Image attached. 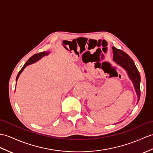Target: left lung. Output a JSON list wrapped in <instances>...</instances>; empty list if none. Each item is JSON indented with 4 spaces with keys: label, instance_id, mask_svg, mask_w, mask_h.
Instances as JSON below:
<instances>
[{
    "label": "left lung",
    "instance_id": "1",
    "mask_svg": "<svg viewBox=\"0 0 153 153\" xmlns=\"http://www.w3.org/2000/svg\"><path fill=\"white\" fill-rule=\"evenodd\" d=\"M113 50V60L116 62L119 65L123 68L127 72L129 79L132 80L134 86L137 96V102L140 98V74L136 67L134 62L130 58L129 56L124 51L117 49L115 47H112Z\"/></svg>",
    "mask_w": 153,
    "mask_h": 153
}]
</instances>
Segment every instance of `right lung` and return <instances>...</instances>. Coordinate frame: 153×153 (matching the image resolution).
<instances>
[{
	"label": "right lung",
	"instance_id": "right-lung-1",
	"mask_svg": "<svg viewBox=\"0 0 153 153\" xmlns=\"http://www.w3.org/2000/svg\"><path fill=\"white\" fill-rule=\"evenodd\" d=\"M49 53H49V52H48H48L44 51V52H42V53H37V54H34V55H33L32 56H31L30 58L28 59V61H27V62H26V64L23 65V68H21V69L20 70V71L19 72V73H18V74H17V78H16V82H17V79H18L19 76L21 73L22 72H23V71L25 69V68H26V67H27V66L28 65H30V64H33V63L38 62V61L39 60V59H40L41 58H42V57L45 56H47Z\"/></svg>",
	"mask_w": 153,
	"mask_h": 153
}]
</instances>
